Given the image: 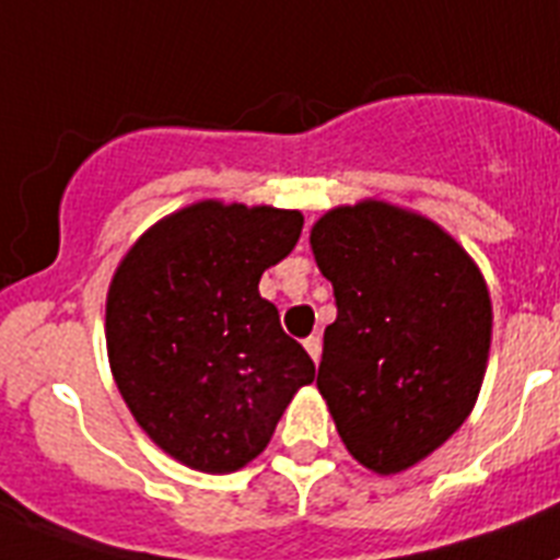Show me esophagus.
Listing matches in <instances>:
<instances>
[{"label": "esophagus", "instance_id": "esophagus-1", "mask_svg": "<svg viewBox=\"0 0 560 560\" xmlns=\"http://www.w3.org/2000/svg\"><path fill=\"white\" fill-rule=\"evenodd\" d=\"M304 350L310 352V359H313V361L322 359V338H318V336L304 338Z\"/></svg>", "mask_w": 560, "mask_h": 560}]
</instances>
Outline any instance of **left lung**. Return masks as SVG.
I'll list each match as a JSON object with an SVG mask.
<instances>
[{
  "instance_id": "obj_1",
  "label": "left lung",
  "mask_w": 560,
  "mask_h": 560,
  "mask_svg": "<svg viewBox=\"0 0 560 560\" xmlns=\"http://www.w3.org/2000/svg\"><path fill=\"white\" fill-rule=\"evenodd\" d=\"M330 279L318 389L355 462L393 476L464 424L490 352V293L439 224L384 201L322 215L310 233Z\"/></svg>"
}]
</instances>
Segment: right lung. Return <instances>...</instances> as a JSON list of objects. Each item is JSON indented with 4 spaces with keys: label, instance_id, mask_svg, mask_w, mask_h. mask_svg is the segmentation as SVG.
<instances>
[{
    "label": "right lung",
    "instance_id": "obj_1",
    "mask_svg": "<svg viewBox=\"0 0 560 560\" xmlns=\"http://www.w3.org/2000/svg\"><path fill=\"white\" fill-rule=\"evenodd\" d=\"M302 213L199 201L130 247L107 293V355L121 398L164 453L233 472L267 447L316 364L258 295Z\"/></svg>",
    "mask_w": 560,
    "mask_h": 560
}]
</instances>
